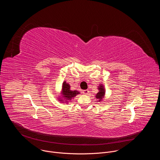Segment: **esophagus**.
Instances as JSON below:
<instances>
[{
	"label": "esophagus",
	"mask_w": 160,
	"mask_h": 160,
	"mask_svg": "<svg viewBox=\"0 0 160 160\" xmlns=\"http://www.w3.org/2000/svg\"><path fill=\"white\" fill-rule=\"evenodd\" d=\"M88 92L89 91L88 90H83V94H88Z\"/></svg>",
	"instance_id": "obj_1"
}]
</instances>
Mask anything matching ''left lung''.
I'll return each instance as SVG.
<instances>
[{
    "label": "left lung",
    "mask_w": 160,
    "mask_h": 160,
    "mask_svg": "<svg viewBox=\"0 0 160 160\" xmlns=\"http://www.w3.org/2000/svg\"><path fill=\"white\" fill-rule=\"evenodd\" d=\"M98 89H99V92H98V93L96 94V98L98 99H99V101H101L102 99V98H104V94H105V90H104V86H102V84L99 85Z\"/></svg>",
    "instance_id": "left-lung-1"
}]
</instances>
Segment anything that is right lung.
Here are the masks:
<instances>
[{"instance_id":"obj_1","label":"right lung","mask_w":160,"mask_h":160,"mask_svg":"<svg viewBox=\"0 0 160 160\" xmlns=\"http://www.w3.org/2000/svg\"><path fill=\"white\" fill-rule=\"evenodd\" d=\"M62 96L64 98L66 101H70L73 98H75L77 94H80L79 92L77 90H70V85L67 83L66 82H64L62 87ZM59 101H62V100L60 99Z\"/></svg>"}]
</instances>
